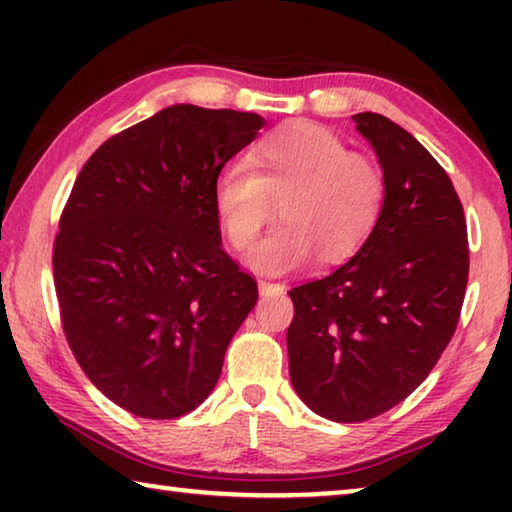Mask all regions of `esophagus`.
Here are the masks:
<instances>
[{"instance_id": "esophagus-1", "label": "esophagus", "mask_w": 512, "mask_h": 512, "mask_svg": "<svg viewBox=\"0 0 512 512\" xmlns=\"http://www.w3.org/2000/svg\"><path fill=\"white\" fill-rule=\"evenodd\" d=\"M258 291H261V296H279V293H284V286L268 282V279H261V282H258Z\"/></svg>"}]
</instances>
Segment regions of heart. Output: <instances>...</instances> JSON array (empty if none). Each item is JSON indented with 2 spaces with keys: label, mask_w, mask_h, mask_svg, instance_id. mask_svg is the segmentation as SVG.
<instances>
[{
  "label": "heart",
  "mask_w": 512,
  "mask_h": 512,
  "mask_svg": "<svg viewBox=\"0 0 512 512\" xmlns=\"http://www.w3.org/2000/svg\"><path fill=\"white\" fill-rule=\"evenodd\" d=\"M387 179L382 167L319 123L296 121L268 132L247 153V170L228 167L212 186V207L235 251L254 244L277 202L282 221L249 254L268 275L354 256L380 221Z\"/></svg>",
  "instance_id": "1"
}]
</instances>
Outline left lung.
Returning <instances> with one entry per match:
<instances>
[{"label": "left lung", "instance_id": "obj_1", "mask_svg": "<svg viewBox=\"0 0 512 512\" xmlns=\"http://www.w3.org/2000/svg\"><path fill=\"white\" fill-rule=\"evenodd\" d=\"M387 179L368 242L324 279L289 291V375L307 408L366 422L405 401L457 331L468 284L464 207L438 160L401 125L363 111Z\"/></svg>", "mask_w": 512, "mask_h": 512}]
</instances>
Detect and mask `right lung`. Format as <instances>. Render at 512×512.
I'll use <instances>...</instances> for the list:
<instances>
[{"label":"right lung","mask_w":512,"mask_h":512,"mask_svg":"<svg viewBox=\"0 0 512 512\" xmlns=\"http://www.w3.org/2000/svg\"><path fill=\"white\" fill-rule=\"evenodd\" d=\"M251 111L174 104L107 139L53 244L62 331L88 380L146 419L198 408L258 286L221 247L212 186L254 142Z\"/></svg>","instance_id":"add662e5"}]
</instances>
